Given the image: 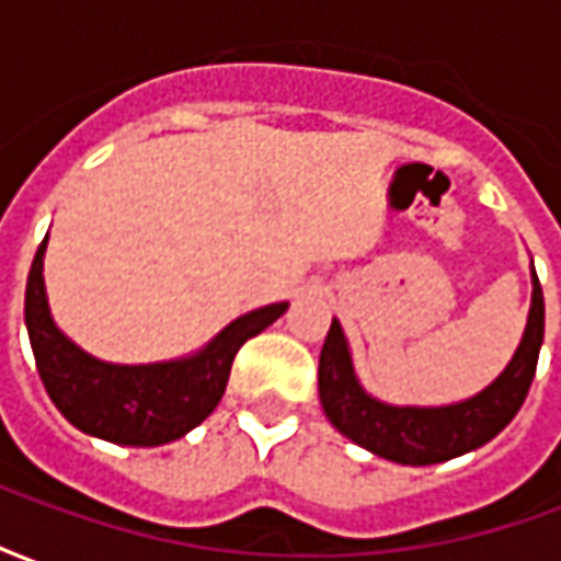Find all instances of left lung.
I'll list each match as a JSON object with an SVG mask.
<instances>
[{
	"label": "left lung",
	"mask_w": 561,
	"mask_h": 561,
	"mask_svg": "<svg viewBox=\"0 0 561 561\" xmlns=\"http://www.w3.org/2000/svg\"><path fill=\"white\" fill-rule=\"evenodd\" d=\"M543 342V294L531 264V306L517 352L474 397L447 405H393L366 393L352 348L333 318L318 360V397L328 421L354 445L400 466H433L478 450L514 421L529 393Z\"/></svg>",
	"instance_id": "8db88e82"
}]
</instances>
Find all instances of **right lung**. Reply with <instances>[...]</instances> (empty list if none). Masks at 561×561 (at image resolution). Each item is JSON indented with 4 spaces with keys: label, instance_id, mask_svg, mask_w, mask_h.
Here are the masks:
<instances>
[{
    "label": "right lung",
    "instance_id": "1",
    "mask_svg": "<svg viewBox=\"0 0 561 561\" xmlns=\"http://www.w3.org/2000/svg\"><path fill=\"white\" fill-rule=\"evenodd\" d=\"M44 252L47 237L35 252L26 279V330L38 376L71 426L114 445H168L207 421L225 393L240 345L267 330L288 309V304H270L233 318L188 357L159 364H107L56 328L44 288Z\"/></svg>",
    "mask_w": 561,
    "mask_h": 561
}]
</instances>
